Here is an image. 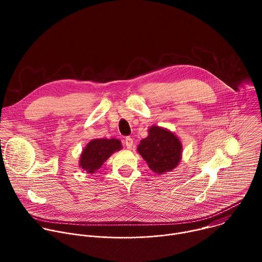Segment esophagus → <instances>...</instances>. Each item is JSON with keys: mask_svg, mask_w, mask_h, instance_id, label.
Instances as JSON below:
<instances>
[{"mask_svg": "<svg viewBox=\"0 0 262 262\" xmlns=\"http://www.w3.org/2000/svg\"><path fill=\"white\" fill-rule=\"evenodd\" d=\"M124 144L126 146V148H132L133 147V144H134V140L130 138V137H126L125 140H124Z\"/></svg>", "mask_w": 262, "mask_h": 262, "instance_id": "esophagus-1", "label": "esophagus"}]
</instances>
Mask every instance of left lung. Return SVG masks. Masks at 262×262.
Wrapping results in <instances>:
<instances>
[{"mask_svg":"<svg viewBox=\"0 0 262 262\" xmlns=\"http://www.w3.org/2000/svg\"><path fill=\"white\" fill-rule=\"evenodd\" d=\"M149 135L138 146V152L158 174L173 170L181 159L182 146L179 139L168 129L151 126Z\"/></svg>","mask_w":262,"mask_h":262,"instance_id":"left-lung-1","label":"left lung"}]
</instances>
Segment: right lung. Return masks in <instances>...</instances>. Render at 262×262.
Here are the masks:
<instances>
[{
    "label": "right lung",
    "instance_id": "1",
    "mask_svg": "<svg viewBox=\"0 0 262 262\" xmlns=\"http://www.w3.org/2000/svg\"><path fill=\"white\" fill-rule=\"evenodd\" d=\"M121 149V142L117 139H95L84 149L81 156L80 166L87 173L93 174L112 154Z\"/></svg>",
    "mask_w": 262,
    "mask_h": 262
}]
</instances>
